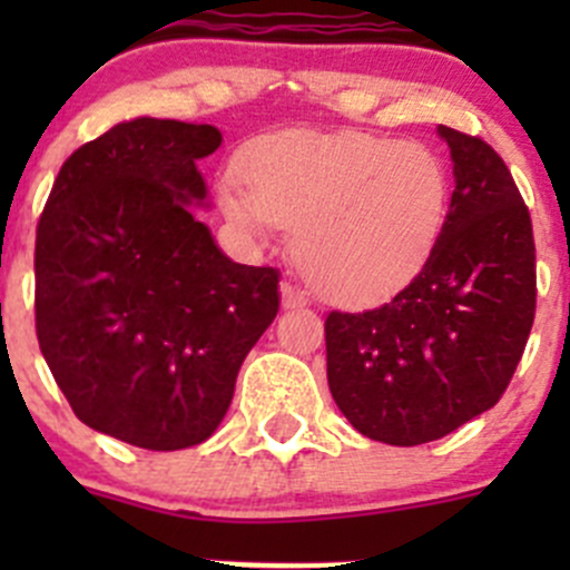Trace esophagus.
Masks as SVG:
<instances>
[{
    "label": "esophagus",
    "mask_w": 570,
    "mask_h": 570,
    "mask_svg": "<svg viewBox=\"0 0 570 570\" xmlns=\"http://www.w3.org/2000/svg\"><path fill=\"white\" fill-rule=\"evenodd\" d=\"M281 301H284V308H301L308 303V295L295 284H281Z\"/></svg>",
    "instance_id": "1"
}]
</instances>
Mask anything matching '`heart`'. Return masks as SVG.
Listing matches in <instances>:
<instances>
[{
	"label": "heart",
	"mask_w": 570,
	"mask_h": 570,
	"mask_svg": "<svg viewBox=\"0 0 570 570\" xmlns=\"http://www.w3.org/2000/svg\"><path fill=\"white\" fill-rule=\"evenodd\" d=\"M450 200V170L433 148L366 131L258 137L243 154V178L220 181L223 209L245 232L295 226L297 264L336 303L381 301L416 278Z\"/></svg>",
	"instance_id": "obj_1"
}]
</instances>
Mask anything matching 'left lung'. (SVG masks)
<instances>
[{
  "label": "left lung",
  "instance_id": "left-lung-1",
  "mask_svg": "<svg viewBox=\"0 0 570 570\" xmlns=\"http://www.w3.org/2000/svg\"><path fill=\"white\" fill-rule=\"evenodd\" d=\"M439 135L455 189L433 256L383 306L325 320L338 411L392 446L444 439L497 405L534 322L532 220L508 165L482 137Z\"/></svg>",
  "mask_w": 570,
  "mask_h": 570
}]
</instances>
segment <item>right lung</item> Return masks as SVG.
Returning a JSON list of instances; mask_svg holds the SVG:
<instances>
[{"instance_id":"obj_1","label":"right lung","mask_w":570,"mask_h":570,"mask_svg":"<svg viewBox=\"0 0 570 570\" xmlns=\"http://www.w3.org/2000/svg\"><path fill=\"white\" fill-rule=\"evenodd\" d=\"M220 140L209 124L112 126L62 163L38 220L40 353L79 422L142 450L215 433L281 306L278 269L232 262L187 209Z\"/></svg>"}]
</instances>
